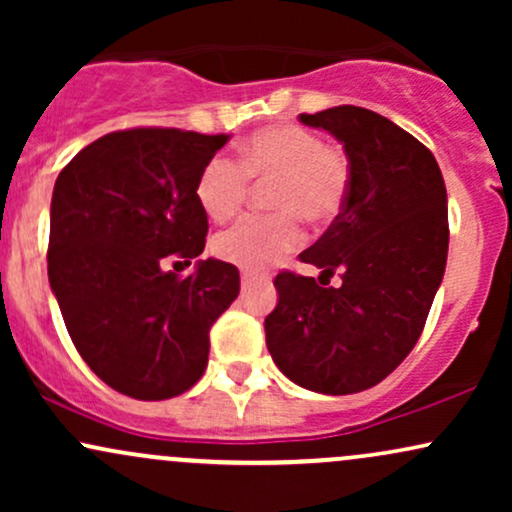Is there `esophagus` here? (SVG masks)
I'll list each match as a JSON object with an SVG mask.
<instances>
[{
	"mask_svg": "<svg viewBox=\"0 0 512 512\" xmlns=\"http://www.w3.org/2000/svg\"><path fill=\"white\" fill-rule=\"evenodd\" d=\"M240 279H243V289H245V286L257 284V281H267V276L257 274V272H243V274H240Z\"/></svg>",
	"mask_w": 512,
	"mask_h": 512,
	"instance_id": "esophagus-1",
	"label": "esophagus"
}]
</instances>
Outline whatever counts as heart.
Returning a JSON list of instances; mask_svg holds the SVG:
<instances>
[{
  "label": "heart",
  "instance_id": "obj_1",
  "mask_svg": "<svg viewBox=\"0 0 512 512\" xmlns=\"http://www.w3.org/2000/svg\"><path fill=\"white\" fill-rule=\"evenodd\" d=\"M248 178L272 182L267 207L274 214L245 216L214 240L216 257L248 272L267 269L301 240L299 219L325 226L349 195V161L310 129L279 125L262 129L240 146V166L214 156L199 173L195 197L211 221L223 223L243 207Z\"/></svg>",
  "mask_w": 512,
  "mask_h": 512
}]
</instances>
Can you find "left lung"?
<instances>
[{
    "mask_svg": "<svg viewBox=\"0 0 512 512\" xmlns=\"http://www.w3.org/2000/svg\"><path fill=\"white\" fill-rule=\"evenodd\" d=\"M344 146L349 195L301 260L313 276L281 272L264 320L267 349L286 378L322 395L378 385L407 358L426 325L448 262V192L419 139L373 110L337 105L298 115Z\"/></svg>",
    "mask_w": 512,
    "mask_h": 512,
    "instance_id": "1",
    "label": "left lung"
}]
</instances>
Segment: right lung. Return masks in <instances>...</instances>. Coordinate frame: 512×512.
Returning <instances> with one entry per match:
<instances>
[{
	"label": "right lung",
	"mask_w": 512,
	"mask_h": 512,
	"mask_svg": "<svg viewBox=\"0 0 512 512\" xmlns=\"http://www.w3.org/2000/svg\"><path fill=\"white\" fill-rule=\"evenodd\" d=\"M228 134L139 127L110 132L57 175L48 279L88 368L134 399L178 397L207 370L209 330L238 298L233 264L195 262L209 223L199 173ZM182 264V263H175Z\"/></svg>",
	"instance_id": "obj_1"
}]
</instances>
